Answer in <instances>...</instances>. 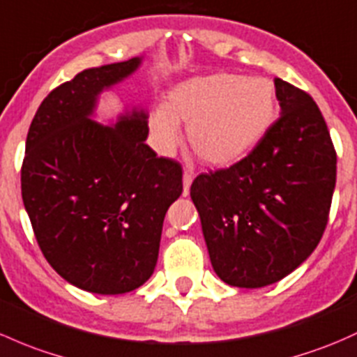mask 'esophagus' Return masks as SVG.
<instances>
[{
  "label": "esophagus",
  "instance_id": "34e87169",
  "mask_svg": "<svg viewBox=\"0 0 357 357\" xmlns=\"http://www.w3.org/2000/svg\"><path fill=\"white\" fill-rule=\"evenodd\" d=\"M191 183H193V172L185 171L183 172V197H188Z\"/></svg>",
  "mask_w": 357,
  "mask_h": 357
}]
</instances>
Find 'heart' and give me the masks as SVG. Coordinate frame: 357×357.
<instances>
[{
  "label": "heart",
  "instance_id": "b5f03b06",
  "mask_svg": "<svg viewBox=\"0 0 357 357\" xmlns=\"http://www.w3.org/2000/svg\"><path fill=\"white\" fill-rule=\"evenodd\" d=\"M275 118V92L264 78L232 73L191 77L169 89L149 114L153 147L169 155L188 125V142L210 166H229L265 137Z\"/></svg>",
  "mask_w": 357,
  "mask_h": 357
}]
</instances>
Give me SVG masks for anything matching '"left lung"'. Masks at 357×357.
Masks as SVG:
<instances>
[{
    "label": "left lung",
    "mask_w": 357,
    "mask_h": 357,
    "mask_svg": "<svg viewBox=\"0 0 357 357\" xmlns=\"http://www.w3.org/2000/svg\"><path fill=\"white\" fill-rule=\"evenodd\" d=\"M280 118L248 157L200 174L190 195L213 272L234 287L279 282L324 236L337 155L317 102L275 78Z\"/></svg>",
    "instance_id": "obj_1"
}]
</instances>
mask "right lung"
Returning a JSON list of instances; mask_svg holds the SVG:
<instances>
[{
	"instance_id": "add662e5",
	"label": "right lung",
	"mask_w": 357,
	"mask_h": 357,
	"mask_svg": "<svg viewBox=\"0 0 357 357\" xmlns=\"http://www.w3.org/2000/svg\"><path fill=\"white\" fill-rule=\"evenodd\" d=\"M142 61L84 70L52 90L25 144L22 198L37 243L66 282L93 294L147 282L164 217L183 193L181 166L145 144V107L126 106L111 125L96 121L100 96Z\"/></svg>"
}]
</instances>
